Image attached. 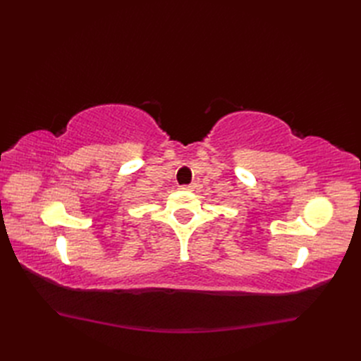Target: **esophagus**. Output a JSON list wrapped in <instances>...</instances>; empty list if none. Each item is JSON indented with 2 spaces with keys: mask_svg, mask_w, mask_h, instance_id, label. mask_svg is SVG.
I'll return each mask as SVG.
<instances>
[{
  "mask_svg": "<svg viewBox=\"0 0 361 361\" xmlns=\"http://www.w3.org/2000/svg\"><path fill=\"white\" fill-rule=\"evenodd\" d=\"M180 190L182 191H192L194 187H192V185H183V187H180Z\"/></svg>",
  "mask_w": 361,
  "mask_h": 361,
  "instance_id": "34e87169",
  "label": "esophagus"
}]
</instances>
